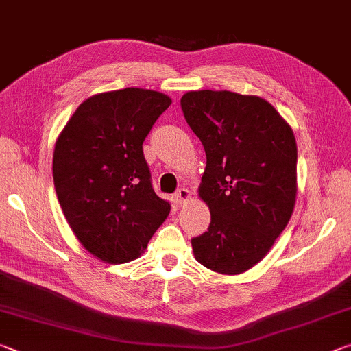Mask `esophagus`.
Listing matches in <instances>:
<instances>
[{"instance_id":"esophagus-1","label":"esophagus","mask_w":351,"mask_h":351,"mask_svg":"<svg viewBox=\"0 0 351 351\" xmlns=\"http://www.w3.org/2000/svg\"><path fill=\"white\" fill-rule=\"evenodd\" d=\"M175 199H176V203H178V206H184V204H187L189 203V199H190V192L187 189H180L176 192V195H175Z\"/></svg>"}]
</instances>
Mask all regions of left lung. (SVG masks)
<instances>
[{"mask_svg":"<svg viewBox=\"0 0 351 351\" xmlns=\"http://www.w3.org/2000/svg\"><path fill=\"white\" fill-rule=\"evenodd\" d=\"M181 108L207 158L198 195L210 224L192 239L193 255L218 274H241L266 257L293 215V128L268 100L232 91H189Z\"/></svg>","mask_w":351,"mask_h":351,"instance_id":"8db88e82","label":"left lung"}]
</instances>
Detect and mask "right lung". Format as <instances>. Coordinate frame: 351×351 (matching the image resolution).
Returning <instances> with one entry per match:
<instances>
[{"instance_id": "obj_1", "label": "right lung", "mask_w": 351, "mask_h": 351, "mask_svg": "<svg viewBox=\"0 0 351 351\" xmlns=\"http://www.w3.org/2000/svg\"><path fill=\"white\" fill-rule=\"evenodd\" d=\"M170 104L165 94L142 88L94 94L56 141L58 203L77 240L105 263L141 257L169 217L170 203L154 193L142 144Z\"/></svg>"}]
</instances>
